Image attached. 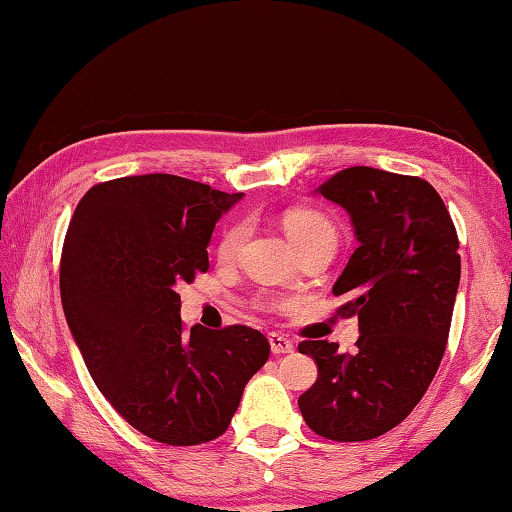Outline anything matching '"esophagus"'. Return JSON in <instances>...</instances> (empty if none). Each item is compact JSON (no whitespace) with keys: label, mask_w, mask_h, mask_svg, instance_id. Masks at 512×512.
I'll return each mask as SVG.
<instances>
[{"label":"esophagus","mask_w":512,"mask_h":512,"mask_svg":"<svg viewBox=\"0 0 512 512\" xmlns=\"http://www.w3.org/2000/svg\"><path fill=\"white\" fill-rule=\"evenodd\" d=\"M268 343H271V352L273 354H289L296 350V345H293L291 339H287V336L277 334V332H271L268 334Z\"/></svg>","instance_id":"34e87169"}]
</instances>
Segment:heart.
<instances>
[{
	"mask_svg": "<svg viewBox=\"0 0 512 512\" xmlns=\"http://www.w3.org/2000/svg\"><path fill=\"white\" fill-rule=\"evenodd\" d=\"M284 230H287L289 239L296 244L298 250L316 244L320 239H336V228L334 223L327 219L323 212L309 210V207H293L282 214ZM248 232L246 221H237L225 228V232L219 239V246H216V253L221 259H232L241 248V241H244ZM268 307H277L275 300L266 302Z\"/></svg>",
	"mask_w": 512,
	"mask_h": 512,
	"instance_id": "obj_1",
	"label": "heart"
}]
</instances>
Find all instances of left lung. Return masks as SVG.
Listing matches in <instances>:
<instances>
[{"label": "left lung", "instance_id": "obj_1", "mask_svg": "<svg viewBox=\"0 0 512 512\" xmlns=\"http://www.w3.org/2000/svg\"><path fill=\"white\" fill-rule=\"evenodd\" d=\"M343 205L359 248L332 293L339 316L359 318L352 354L327 341L298 350L318 379L298 406L311 431L359 443L397 427L427 393L443 361L461 280V255L443 198L418 176L350 167L318 187Z\"/></svg>", "mask_w": 512, "mask_h": 512}]
</instances>
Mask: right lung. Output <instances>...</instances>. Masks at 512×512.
<instances>
[{
	"label": "right lung",
	"mask_w": 512,
	"mask_h": 512,
	"mask_svg": "<svg viewBox=\"0 0 512 512\" xmlns=\"http://www.w3.org/2000/svg\"><path fill=\"white\" fill-rule=\"evenodd\" d=\"M244 194L149 173L90 187L69 221L60 300L94 384L164 445L225 433L271 343L246 325L187 329L176 284L210 268L214 223Z\"/></svg>",
	"instance_id": "1"
}]
</instances>
